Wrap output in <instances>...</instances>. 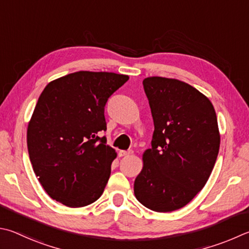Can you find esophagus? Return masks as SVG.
<instances>
[{
    "mask_svg": "<svg viewBox=\"0 0 249 249\" xmlns=\"http://www.w3.org/2000/svg\"><path fill=\"white\" fill-rule=\"evenodd\" d=\"M130 155H133V150H121L120 152H119V156L120 157H127V156H130Z\"/></svg>",
    "mask_w": 249,
    "mask_h": 249,
    "instance_id": "esophagus-1",
    "label": "esophagus"
}]
</instances>
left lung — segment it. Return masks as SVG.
Returning <instances> with one entry per match:
<instances>
[{"label": "left lung", "mask_w": 249, "mask_h": 249, "mask_svg": "<svg viewBox=\"0 0 249 249\" xmlns=\"http://www.w3.org/2000/svg\"><path fill=\"white\" fill-rule=\"evenodd\" d=\"M142 85L155 132L134 193L148 209L171 212L186 206L209 178L220 148L218 120L209 99L184 81L155 76Z\"/></svg>", "instance_id": "1"}]
</instances>
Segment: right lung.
I'll return each instance as SVG.
<instances>
[{
    "label": "right lung",
    "mask_w": 249,
    "mask_h": 249,
    "mask_svg": "<svg viewBox=\"0 0 249 249\" xmlns=\"http://www.w3.org/2000/svg\"><path fill=\"white\" fill-rule=\"evenodd\" d=\"M127 75L80 71L51 81L40 94L27 129L30 162L52 199L71 208L102 195L116 152L107 146L105 107Z\"/></svg>",
    "instance_id": "right-lung-1"
}]
</instances>
